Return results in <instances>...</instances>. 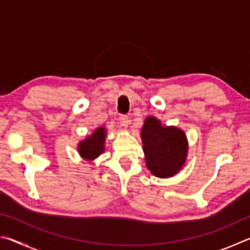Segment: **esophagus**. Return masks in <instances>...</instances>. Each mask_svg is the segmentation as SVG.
Returning <instances> with one entry per match:
<instances>
[{
    "label": "esophagus",
    "mask_w": 250,
    "mask_h": 250,
    "mask_svg": "<svg viewBox=\"0 0 250 250\" xmlns=\"http://www.w3.org/2000/svg\"><path fill=\"white\" fill-rule=\"evenodd\" d=\"M119 124L121 126H128L129 125V118L125 115H120L119 116Z\"/></svg>",
    "instance_id": "esophagus-1"
}]
</instances>
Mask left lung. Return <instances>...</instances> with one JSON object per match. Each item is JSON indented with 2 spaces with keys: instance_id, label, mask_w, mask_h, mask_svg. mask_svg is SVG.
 Returning <instances> with one entry per match:
<instances>
[{
  "instance_id": "1",
  "label": "left lung",
  "mask_w": 250,
  "mask_h": 250,
  "mask_svg": "<svg viewBox=\"0 0 250 250\" xmlns=\"http://www.w3.org/2000/svg\"><path fill=\"white\" fill-rule=\"evenodd\" d=\"M146 167L158 177H170L183 167L188 152L184 132L162 126L154 117L146 118L141 130Z\"/></svg>"
}]
</instances>
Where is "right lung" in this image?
I'll return each mask as SVG.
<instances>
[{
  "mask_svg": "<svg viewBox=\"0 0 250 250\" xmlns=\"http://www.w3.org/2000/svg\"><path fill=\"white\" fill-rule=\"evenodd\" d=\"M104 140H105V131L104 128H98L91 137H88L86 140L80 142L78 146V151L83 158L87 160L96 159L100 153L104 151Z\"/></svg>",
  "mask_w": 250,
  "mask_h": 250,
  "instance_id": "obj_1",
  "label": "right lung"
}]
</instances>
